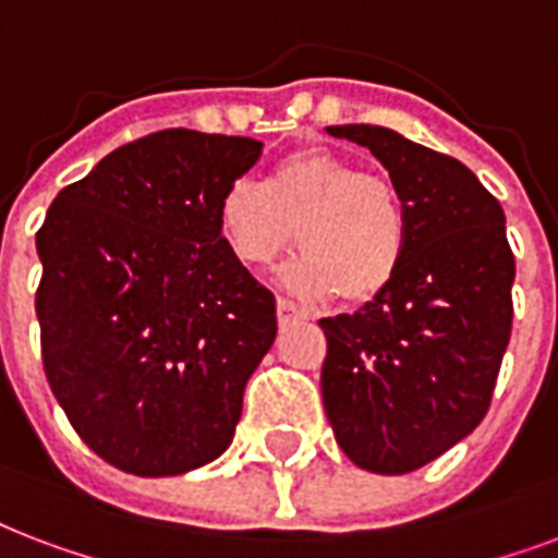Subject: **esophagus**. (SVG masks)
Wrapping results in <instances>:
<instances>
[{
    "label": "esophagus",
    "instance_id": "34e87169",
    "mask_svg": "<svg viewBox=\"0 0 558 558\" xmlns=\"http://www.w3.org/2000/svg\"><path fill=\"white\" fill-rule=\"evenodd\" d=\"M304 313L289 301V298H278V322L280 325H287V322H292V318H301Z\"/></svg>",
    "mask_w": 558,
    "mask_h": 558
}]
</instances>
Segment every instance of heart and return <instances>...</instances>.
<instances>
[{
    "instance_id": "heart-1",
    "label": "heart",
    "mask_w": 558,
    "mask_h": 558,
    "mask_svg": "<svg viewBox=\"0 0 558 558\" xmlns=\"http://www.w3.org/2000/svg\"><path fill=\"white\" fill-rule=\"evenodd\" d=\"M216 228L245 266H269L298 231L304 251L280 269V283L307 301L336 292L354 304L372 301L392 287L410 251L401 190L322 148L280 160L266 184L231 181L219 195Z\"/></svg>"
}]
</instances>
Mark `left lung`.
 <instances>
[{
	"instance_id": "obj_1",
	"label": "left lung",
	"mask_w": 558,
	"mask_h": 558,
	"mask_svg": "<svg viewBox=\"0 0 558 558\" xmlns=\"http://www.w3.org/2000/svg\"><path fill=\"white\" fill-rule=\"evenodd\" d=\"M365 146L410 210L401 275L356 313L322 318V398L339 448L372 474L427 465L486 415L512 330L515 257L477 175L392 128L327 125Z\"/></svg>"
}]
</instances>
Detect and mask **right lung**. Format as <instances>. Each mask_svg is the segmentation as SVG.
Segmentation results:
<instances>
[{"instance_id": "add662e5", "label": "right lung", "mask_w": 558, "mask_h": 558, "mask_svg": "<svg viewBox=\"0 0 558 558\" xmlns=\"http://www.w3.org/2000/svg\"><path fill=\"white\" fill-rule=\"evenodd\" d=\"M260 148L157 131L61 190L37 231L46 377L75 433L119 471L175 477L231 448L278 316L219 236L216 207Z\"/></svg>"}]
</instances>
